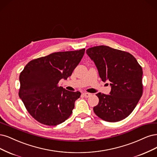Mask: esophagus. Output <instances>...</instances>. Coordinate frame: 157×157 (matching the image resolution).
Instances as JSON below:
<instances>
[{
	"instance_id": "34e87169",
	"label": "esophagus",
	"mask_w": 157,
	"mask_h": 157,
	"mask_svg": "<svg viewBox=\"0 0 157 157\" xmlns=\"http://www.w3.org/2000/svg\"><path fill=\"white\" fill-rule=\"evenodd\" d=\"M83 95L85 97H89L91 95V94H90V93H84L83 94Z\"/></svg>"
}]
</instances>
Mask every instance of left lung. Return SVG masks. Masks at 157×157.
Instances as JSON below:
<instances>
[{"label":"left lung","instance_id":"1","mask_svg":"<svg viewBox=\"0 0 157 157\" xmlns=\"http://www.w3.org/2000/svg\"><path fill=\"white\" fill-rule=\"evenodd\" d=\"M103 82H111L110 95L98 93L95 114L109 122L120 121L131 114L143 93L142 68L127 52L105 45L86 50Z\"/></svg>","mask_w":157,"mask_h":157}]
</instances>
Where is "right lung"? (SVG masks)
Here are the masks:
<instances>
[{
  "instance_id": "obj_1",
  "label": "right lung",
  "mask_w": 157,
  "mask_h": 157,
  "mask_svg": "<svg viewBox=\"0 0 157 157\" xmlns=\"http://www.w3.org/2000/svg\"><path fill=\"white\" fill-rule=\"evenodd\" d=\"M85 48L57 52L29 62L19 75V96L30 114L38 122L55 126L71 116L81 94L58 86L71 75Z\"/></svg>"
}]
</instances>
